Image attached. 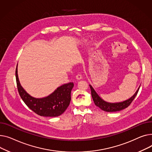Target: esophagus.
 Here are the masks:
<instances>
[{
    "instance_id": "1",
    "label": "esophagus",
    "mask_w": 152,
    "mask_h": 152,
    "mask_svg": "<svg viewBox=\"0 0 152 152\" xmlns=\"http://www.w3.org/2000/svg\"><path fill=\"white\" fill-rule=\"evenodd\" d=\"M76 78H77V80L82 79V75L81 74H77V75H76Z\"/></svg>"
}]
</instances>
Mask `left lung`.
Here are the masks:
<instances>
[{"label":"left lung","mask_w":152,"mask_h":152,"mask_svg":"<svg viewBox=\"0 0 152 152\" xmlns=\"http://www.w3.org/2000/svg\"><path fill=\"white\" fill-rule=\"evenodd\" d=\"M140 86L138 88L136 92L134 93V94L132 96H131L130 98H129L128 99L124 101L123 102L111 103V102H108L104 101L102 98L97 94V93L94 90L93 86L91 85H90V87L91 88V96L95 105L97 106L98 107H99L101 109H102V110L108 112L120 111L121 110L127 108L131 104V103L132 102L135 97L136 96L139 91Z\"/></svg>","instance_id":"left-lung-1"}]
</instances>
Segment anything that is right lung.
Returning a JSON list of instances; mask_svg holds the SVG:
<instances>
[{
	"mask_svg": "<svg viewBox=\"0 0 152 152\" xmlns=\"http://www.w3.org/2000/svg\"><path fill=\"white\" fill-rule=\"evenodd\" d=\"M15 74L20 96L26 105L35 113L43 117H58L67 109L71 100V91L74 86L73 82L62 85L47 97L35 98L29 95L21 85L18 66Z\"/></svg>",
	"mask_w": 152,
	"mask_h": 152,
	"instance_id": "obj_1",
	"label": "right lung"
}]
</instances>
